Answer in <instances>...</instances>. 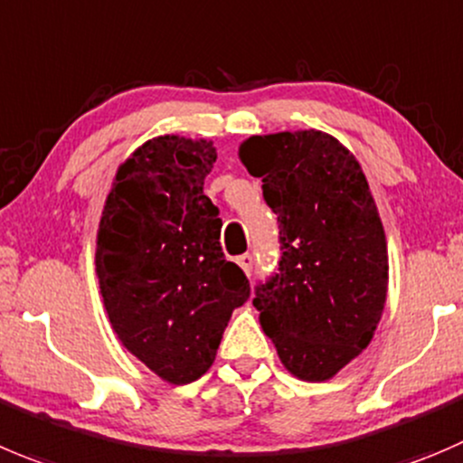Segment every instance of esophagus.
<instances>
[{"mask_svg": "<svg viewBox=\"0 0 463 463\" xmlns=\"http://www.w3.org/2000/svg\"><path fill=\"white\" fill-rule=\"evenodd\" d=\"M236 261H239V266L243 268V270H245V275H252V266H254V259H252V254H241V257L236 259Z\"/></svg>", "mask_w": 463, "mask_h": 463, "instance_id": "34e87169", "label": "esophagus"}]
</instances>
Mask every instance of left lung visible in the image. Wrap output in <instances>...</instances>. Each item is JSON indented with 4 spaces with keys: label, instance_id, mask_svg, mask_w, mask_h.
<instances>
[{
    "label": "left lung",
    "instance_id": "left-lung-1",
    "mask_svg": "<svg viewBox=\"0 0 463 463\" xmlns=\"http://www.w3.org/2000/svg\"><path fill=\"white\" fill-rule=\"evenodd\" d=\"M241 161L279 224V261L252 305L281 364L325 382L371 343L384 311L389 254L366 175L316 129L252 136Z\"/></svg>",
    "mask_w": 463,
    "mask_h": 463
}]
</instances>
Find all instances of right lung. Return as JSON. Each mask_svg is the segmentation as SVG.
Listing matches in <instances>:
<instances>
[{
    "instance_id": "right-lung-1",
    "label": "right lung",
    "mask_w": 463,
    "mask_h": 463,
    "mask_svg": "<svg viewBox=\"0 0 463 463\" xmlns=\"http://www.w3.org/2000/svg\"><path fill=\"white\" fill-rule=\"evenodd\" d=\"M215 163L206 140L158 136L116 175L97 232L104 307L122 345L170 384L211 368L250 281L220 245V211L204 195Z\"/></svg>"
}]
</instances>
